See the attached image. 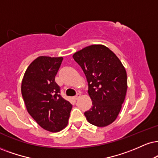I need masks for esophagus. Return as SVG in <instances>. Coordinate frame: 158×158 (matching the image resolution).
<instances>
[{"instance_id": "34e87169", "label": "esophagus", "mask_w": 158, "mask_h": 158, "mask_svg": "<svg viewBox=\"0 0 158 158\" xmlns=\"http://www.w3.org/2000/svg\"><path fill=\"white\" fill-rule=\"evenodd\" d=\"M80 96H81V94H78L77 95V96H74V99H75V100H77L78 98H79V97H80Z\"/></svg>"}]
</instances>
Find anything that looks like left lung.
<instances>
[{"label": "left lung", "mask_w": 158, "mask_h": 158, "mask_svg": "<svg viewBox=\"0 0 158 158\" xmlns=\"http://www.w3.org/2000/svg\"><path fill=\"white\" fill-rule=\"evenodd\" d=\"M88 82L93 106L85 113L87 121L106 127L116 119L127 90V72L119 59L102 45L85 47L73 55Z\"/></svg>", "instance_id": "8db88e82"}]
</instances>
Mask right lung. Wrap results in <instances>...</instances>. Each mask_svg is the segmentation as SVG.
Returning <instances> with one entry per match:
<instances>
[{
    "mask_svg": "<svg viewBox=\"0 0 158 158\" xmlns=\"http://www.w3.org/2000/svg\"><path fill=\"white\" fill-rule=\"evenodd\" d=\"M62 57L39 56L29 64L21 93L30 115L42 128L56 132L67 126L72 104L60 95L55 77Z\"/></svg>",
    "mask_w": 158,
    "mask_h": 158,
    "instance_id": "right-lung-1",
    "label": "right lung"
}]
</instances>
